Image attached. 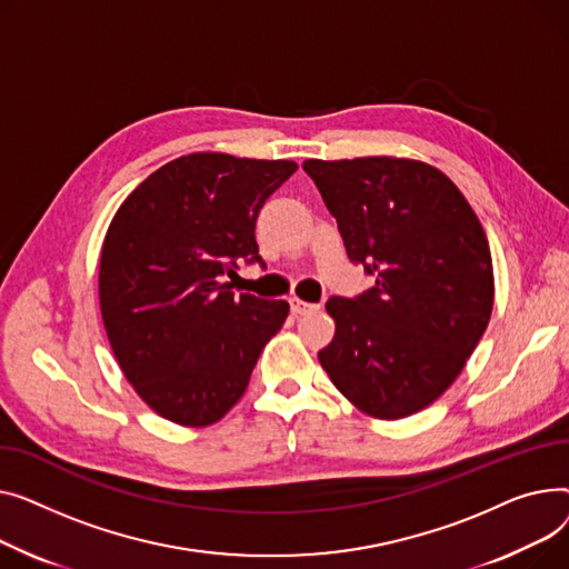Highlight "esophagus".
<instances>
[{
	"label": "esophagus",
	"instance_id": "esophagus-1",
	"mask_svg": "<svg viewBox=\"0 0 569 569\" xmlns=\"http://www.w3.org/2000/svg\"><path fill=\"white\" fill-rule=\"evenodd\" d=\"M289 303H291V312H293V315H308V312H312V310H319V306L306 303V300H300V298H291Z\"/></svg>",
	"mask_w": 569,
	"mask_h": 569
}]
</instances>
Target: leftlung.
<instances>
[{
	"instance_id": "obj_1",
	"label": "left lung",
	"mask_w": 569,
	"mask_h": 569,
	"mask_svg": "<svg viewBox=\"0 0 569 569\" xmlns=\"http://www.w3.org/2000/svg\"><path fill=\"white\" fill-rule=\"evenodd\" d=\"M347 254L375 287L332 296L336 338L319 362L362 413L397 420L439 399L493 308L485 229L437 167L409 158L306 160Z\"/></svg>"
}]
</instances>
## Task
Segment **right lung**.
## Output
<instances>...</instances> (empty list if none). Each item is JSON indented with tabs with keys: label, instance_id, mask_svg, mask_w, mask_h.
I'll list each match as a JSON object with an SVG mask.
<instances>
[{
	"label": "right lung",
	"instance_id": "1",
	"mask_svg": "<svg viewBox=\"0 0 569 569\" xmlns=\"http://www.w3.org/2000/svg\"><path fill=\"white\" fill-rule=\"evenodd\" d=\"M291 160L190 153L162 164L114 213L98 296L121 372L162 418L218 422L248 388L287 300L231 291L239 261L261 263L254 222Z\"/></svg>",
	"mask_w": 569,
	"mask_h": 569
}]
</instances>
